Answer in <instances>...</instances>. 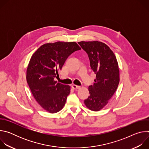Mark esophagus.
<instances>
[{
	"label": "esophagus",
	"instance_id": "1",
	"mask_svg": "<svg viewBox=\"0 0 149 149\" xmlns=\"http://www.w3.org/2000/svg\"><path fill=\"white\" fill-rule=\"evenodd\" d=\"M80 86H77V85H75V84H73L72 86V88L74 90H77V89H79L80 88Z\"/></svg>",
	"mask_w": 149,
	"mask_h": 149
}]
</instances>
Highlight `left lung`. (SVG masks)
I'll return each instance as SVG.
<instances>
[{"mask_svg": "<svg viewBox=\"0 0 149 149\" xmlns=\"http://www.w3.org/2000/svg\"><path fill=\"white\" fill-rule=\"evenodd\" d=\"M78 43L88 54L90 67L96 74L95 82L88 87L90 95L84 100V104L90 110L98 111L107 104L118 87V62L113 52L101 42L81 41Z\"/></svg>", "mask_w": 149, "mask_h": 149, "instance_id": "1", "label": "left lung"}]
</instances>
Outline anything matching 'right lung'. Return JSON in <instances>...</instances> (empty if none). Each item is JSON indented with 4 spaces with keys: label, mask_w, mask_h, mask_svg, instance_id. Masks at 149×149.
Masks as SVG:
<instances>
[{
    "label": "right lung",
    "mask_w": 149,
    "mask_h": 149,
    "mask_svg": "<svg viewBox=\"0 0 149 149\" xmlns=\"http://www.w3.org/2000/svg\"><path fill=\"white\" fill-rule=\"evenodd\" d=\"M81 48L75 42H56L40 47L32 55L26 80L36 101L47 111L55 113L64 106L70 86L56 82L55 78L68 57Z\"/></svg>",
    "instance_id": "obj_1"
}]
</instances>
